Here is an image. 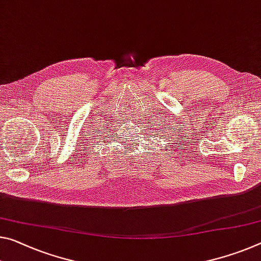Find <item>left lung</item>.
Listing matches in <instances>:
<instances>
[{"instance_id":"8db88e82","label":"left lung","mask_w":261,"mask_h":261,"mask_svg":"<svg viewBox=\"0 0 261 261\" xmlns=\"http://www.w3.org/2000/svg\"><path fill=\"white\" fill-rule=\"evenodd\" d=\"M167 129L171 130V127L167 126ZM161 134H166V135H165V137H163L164 135H159V137L163 140H165V142H167V144H165V145L168 147L167 151H169V148H174V146L176 147L177 142H181V140H179V139L174 137L175 132H172V135H169L168 132H161ZM167 147H165V150H166ZM171 154H172V152H171Z\"/></svg>"}]
</instances>
